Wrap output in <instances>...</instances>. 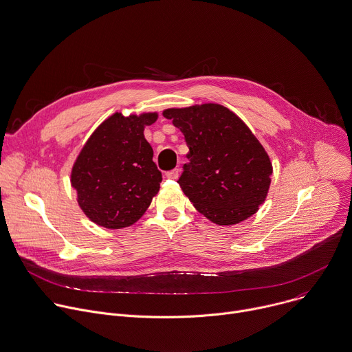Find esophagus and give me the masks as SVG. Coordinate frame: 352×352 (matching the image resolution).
I'll return each instance as SVG.
<instances>
[{"mask_svg":"<svg viewBox=\"0 0 352 352\" xmlns=\"http://www.w3.org/2000/svg\"><path fill=\"white\" fill-rule=\"evenodd\" d=\"M178 175H179V170H178V168H174V170L166 173V177L170 178V179H177Z\"/></svg>","mask_w":352,"mask_h":352,"instance_id":"1","label":"esophagus"}]
</instances>
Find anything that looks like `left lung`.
Returning a JSON list of instances; mask_svg holds the SVG:
<instances>
[{
	"label": "left lung",
	"instance_id": "8db88e82",
	"mask_svg": "<svg viewBox=\"0 0 352 352\" xmlns=\"http://www.w3.org/2000/svg\"><path fill=\"white\" fill-rule=\"evenodd\" d=\"M163 116L189 148L178 184L196 210L218 225L252 217L267 197L272 164L249 127L215 103L167 109Z\"/></svg>",
	"mask_w": 352,
	"mask_h": 352
}]
</instances>
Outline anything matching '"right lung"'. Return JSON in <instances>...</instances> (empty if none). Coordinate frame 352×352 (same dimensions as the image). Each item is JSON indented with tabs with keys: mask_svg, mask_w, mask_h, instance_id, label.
<instances>
[{
	"mask_svg": "<svg viewBox=\"0 0 352 352\" xmlns=\"http://www.w3.org/2000/svg\"><path fill=\"white\" fill-rule=\"evenodd\" d=\"M156 119V113H114L84 145L73 166L72 186L95 223L109 229L130 226L159 192L163 177L144 135V127Z\"/></svg>",
	"mask_w": 352,
	"mask_h": 352,
	"instance_id": "1",
	"label": "right lung"
}]
</instances>
